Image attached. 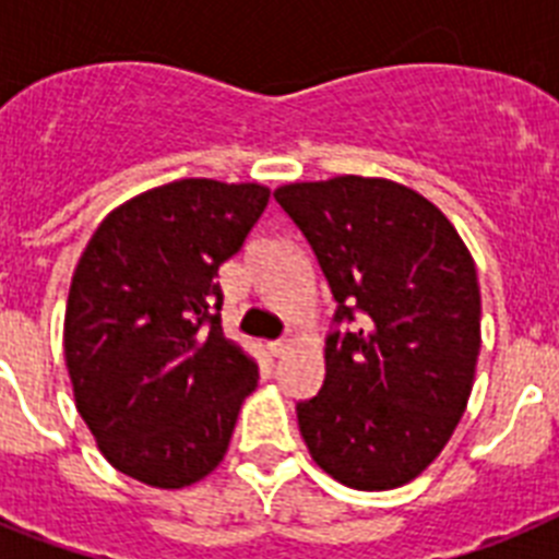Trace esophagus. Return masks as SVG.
<instances>
[{"label": "esophagus", "instance_id": "esophagus-1", "mask_svg": "<svg viewBox=\"0 0 559 559\" xmlns=\"http://www.w3.org/2000/svg\"><path fill=\"white\" fill-rule=\"evenodd\" d=\"M265 349H269L271 358H280V355H285V349H288V341H269Z\"/></svg>", "mask_w": 559, "mask_h": 559}]
</instances>
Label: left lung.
Masks as SVG:
<instances>
[{
    "label": "left lung",
    "mask_w": 559,
    "mask_h": 559,
    "mask_svg": "<svg viewBox=\"0 0 559 559\" xmlns=\"http://www.w3.org/2000/svg\"><path fill=\"white\" fill-rule=\"evenodd\" d=\"M335 299L324 383L296 403L313 462L353 490L403 487L456 431L481 349L476 263L442 210L389 179L274 190Z\"/></svg>",
    "instance_id": "left-lung-1"
}]
</instances>
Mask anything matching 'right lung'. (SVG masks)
I'll return each mask as SVG.
<instances>
[{
  "label": "right lung",
  "instance_id": "1",
  "mask_svg": "<svg viewBox=\"0 0 559 559\" xmlns=\"http://www.w3.org/2000/svg\"><path fill=\"white\" fill-rule=\"evenodd\" d=\"M263 185L179 179L111 210L63 316L75 406L126 476L181 490L226 456L257 364L221 328V263L269 206Z\"/></svg>",
  "mask_w": 559,
  "mask_h": 559
}]
</instances>
